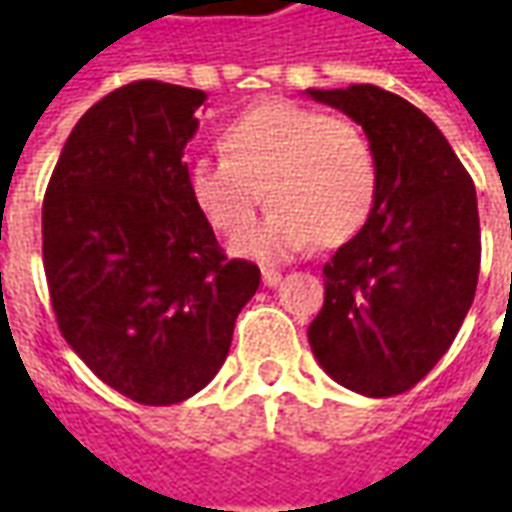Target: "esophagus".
Here are the masks:
<instances>
[{"label":"esophagus","instance_id":"obj_1","mask_svg":"<svg viewBox=\"0 0 512 512\" xmlns=\"http://www.w3.org/2000/svg\"><path fill=\"white\" fill-rule=\"evenodd\" d=\"M279 282H282V274H279L277 268H263V285H268V288H277Z\"/></svg>","mask_w":512,"mask_h":512}]
</instances>
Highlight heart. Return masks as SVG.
Listing matches in <instances>:
<instances>
[{
	"label": "heart",
	"instance_id": "b5f03b06",
	"mask_svg": "<svg viewBox=\"0 0 512 512\" xmlns=\"http://www.w3.org/2000/svg\"><path fill=\"white\" fill-rule=\"evenodd\" d=\"M222 156L186 169L191 202L213 230L230 235L251 221L267 191L272 211L235 235L230 252L279 263L315 244H345L373 213L378 158L351 120L288 101L246 109L222 131Z\"/></svg>",
	"mask_w": 512,
	"mask_h": 512
}]
</instances>
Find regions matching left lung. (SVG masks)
<instances>
[{"instance_id":"left-lung-1","label":"left lung","mask_w":512,"mask_h":512,"mask_svg":"<svg viewBox=\"0 0 512 512\" xmlns=\"http://www.w3.org/2000/svg\"><path fill=\"white\" fill-rule=\"evenodd\" d=\"M362 126L378 194L359 233L323 266V307L307 337L345 389L392 397L428 376L472 307L480 216L469 172L436 123L373 84L307 90Z\"/></svg>"}]
</instances>
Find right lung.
Here are the masks:
<instances>
[{"label":"right lung","mask_w":512,"mask_h":512,"mask_svg":"<svg viewBox=\"0 0 512 512\" xmlns=\"http://www.w3.org/2000/svg\"><path fill=\"white\" fill-rule=\"evenodd\" d=\"M202 90L145 79L73 126L43 200L51 307L82 362L142 406H172L227 359L260 268L227 260L191 202L183 150Z\"/></svg>","instance_id":"right-lung-1"}]
</instances>
